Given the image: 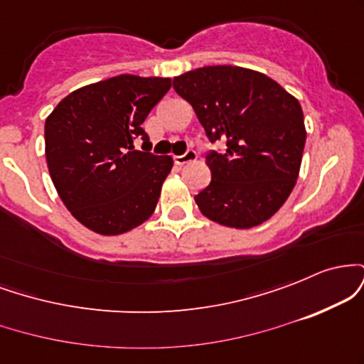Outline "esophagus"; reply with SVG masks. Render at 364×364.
<instances>
[{"label": "esophagus", "instance_id": "1", "mask_svg": "<svg viewBox=\"0 0 364 364\" xmlns=\"http://www.w3.org/2000/svg\"><path fill=\"white\" fill-rule=\"evenodd\" d=\"M193 161H196L195 150H186L183 156H174V162H176L178 166H185L188 162H193Z\"/></svg>", "mask_w": 364, "mask_h": 364}]
</instances>
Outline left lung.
Wrapping results in <instances>:
<instances>
[{"instance_id": "8db88e82", "label": "left lung", "mask_w": 364, "mask_h": 364, "mask_svg": "<svg viewBox=\"0 0 364 364\" xmlns=\"http://www.w3.org/2000/svg\"><path fill=\"white\" fill-rule=\"evenodd\" d=\"M193 107L212 150L210 185L195 196L200 212L217 224L250 229L284 205L298 179L306 141L298 99L255 70L217 65L191 70L173 80Z\"/></svg>"}]
</instances>
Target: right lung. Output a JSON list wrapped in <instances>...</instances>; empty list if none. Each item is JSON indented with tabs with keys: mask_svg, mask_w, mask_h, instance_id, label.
Segmentation results:
<instances>
[{
	"mask_svg": "<svg viewBox=\"0 0 364 364\" xmlns=\"http://www.w3.org/2000/svg\"><path fill=\"white\" fill-rule=\"evenodd\" d=\"M169 89L171 78L118 75L73 90L46 119L54 188L90 231L123 235L156 210L173 159L135 151L134 140L147 144L141 123Z\"/></svg>",
	"mask_w": 364,
	"mask_h": 364,
	"instance_id": "obj_1",
	"label": "right lung"
}]
</instances>
